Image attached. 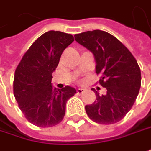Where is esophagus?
Returning <instances> with one entry per match:
<instances>
[{
    "label": "esophagus",
    "mask_w": 151,
    "mask_h": 151,
    "mask_svg": "<svg viewBox=\"0 0 151 151\" xmlns=\"http://www.w3.org/2000/svg\"><path fill=\"white\" fill-rule=\"evenodd\" d=\"M83 92H84V89H83V88H78V90H77L78 94H82Z\"/></svg>",
    "instance_id": "esophagus-1"
}]
</instances>
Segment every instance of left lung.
I'll list each match as a JSON object with an SVG mask.
<instances>
[{
  "mask_svg": "<svg viewBox=\"0 0 151 151\" xmlns=\"http://www.w3.org/2000/svg\"><path fill=\"white\" fill-rule=\"evenodd\" d=\"M74 37L93 53L95 72L102 75L99 83L107 89L104 95L93 89L96 100L86 105L87 114L98 124L119 122L132 108L140 88L141 73L137 61L125 46L104 31H88Z\"/></svg>",
  "mask_w": 151,
  "mask_h": 151,
  "instance_id": "1",
  "label": "left lung"
}]
</instances>
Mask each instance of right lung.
Wrapping results in <instances>:
<instances>
[{"label":"right lung","instance_id":"obj_1","mask_svg":"<svg viewBox=\"0 0 151 151\" xmlns=\"http://www.w3.org/2000/svg\"><path fill=\"white\" fill-rule=\"evenodd\" d=\"M74 41L71 34L49 31L34 42L24 54L14 77V96L29 122L52 127L65 115L66 103L77 91L71 86H52V73L61 55Z\"/></svg>","mask_w":151,"mask_h":151}]
</instances>
